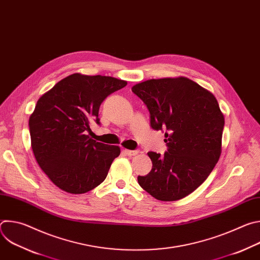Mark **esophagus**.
<instances>
[{"mask_svg": "<svg viewBox=\"0 0 260 260\" xmlns=\"http://www.w3.org/2000/svg\"><path fill=\"white\" fill-rule=\"evenodd\" d=\"M125 153L128 155V156H135L139 153V150L138 149H135V150H125Z\"/></svg>", "mask_w": 260, "mask_h": 260, "instance_id": "obj_1", "label": "esophagus"}]
</instances>
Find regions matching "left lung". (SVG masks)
Listing matches in <instances>:
<instances>
[{"label": "left lung", "instance_id": "1", "mask_svg": "<svg viewBox=\"0 0 260 260\" xmlns=\"http://www.w3.org/2000/svg\"><path fill=\"white\" fill-rule=\"evenodd\" d=\"M132 91L147 106L150 125L165 133V154L148 152L152 170L140 186L159 201H178L208 178L221 154L224 117L215 96L187 78L151 79Z\"/></svg>", "mask_w": 260, "mask_h": 260}]
</instances>
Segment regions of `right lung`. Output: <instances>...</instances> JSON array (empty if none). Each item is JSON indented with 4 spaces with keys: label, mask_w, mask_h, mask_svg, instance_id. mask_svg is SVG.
<instances>
[{
    "label": "right lung",
    "mask_w": 260,
    "mask_h": 260,
    "mask_svg": "<svg viewBox=\"0 0 260 260\" xmlns=\"http://www.w3.org/2000/svg\"><path fill=\"white\" fill-rule=\"evenodd\" d=\"M126 85L107 76L73 74L37 102L28 120L31 149L43 172L66 192L85 193L107 177L120 148L89 138V124H101L104 100Z\"/></svg>",
    "instance_id": "1"
}]
</instances>
